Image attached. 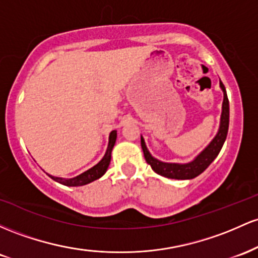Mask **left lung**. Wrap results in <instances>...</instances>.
<instances>
[{
    "mask_svg": "<svg viewBox=\"0 0 258 258\" xmlns=\"http://www.w3.org/2000/svg\"><path fill=\"white\" fill-rule=\"evenodd\" d=\"M219 84H221L223 94H224V100H223L221 126H219L218 134L216 135V138L211 141V144L192 162L186 164H178L166 163V162L156 160V158L152 157L149 150L146 149L144 139L141 138V147H143L145 160H146L147 163L151 166L152 169L157 174L170 179H192L201 174L218 156L223 144H224L225 139H227L228 128H229V100H228L227 91H225L223 83L221 82Z\"/></svg>",
    "mask_w": 258,
    "mask_h": 258,
    "instance_id": "left-lung-1",
    "label": "left lung"
}]
</instances>
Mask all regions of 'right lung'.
Wrapping results in <instances>:
<instances>
[{
  "instance_id": "right-lung-1",
  "label": "right lung",
  "mask_w": 258,
  "mask_h": 258,
  "mask_svg": "<svg viewBox=\"0 0 258 258\" xmlns=\"http://www.w3.org/2000/svg\"><path fill=\"white\" fill-rule=\"evenodd\" d=\"M115 139H117V130H112L111 134H109V141H108V147H107V151L105 157L102 158L96 166H94L91 169L86 170L83 174L75 176L72 179H63V178H57V176L50 175L54 181L57 183L67 185V186H80V185H85L91 183V181L96 180V179L101 178L106 173L107 168L109 166V162H111V152L113 149Z\"/></svg>"
}]
</instances>
